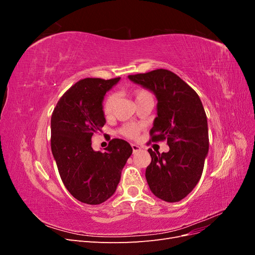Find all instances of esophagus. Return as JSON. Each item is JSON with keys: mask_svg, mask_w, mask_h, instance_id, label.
<instances>
[{"mask_svg": "<svg viewBox=\"0 0 255 255\" xmlns=\"http://www.w3.org/2000/svg\"><path fill=\"white\" fill-rule=\"evenodd\" d=\"M132 149H133V152H137V151L140 150V146L135 144V143H133V144H132Z\"/></svg>", "mask_w": 255, "mask_h": 255, "instance_id": "34e87169", "label": "esophagus"}]
</instances>
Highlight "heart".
Returning <instances> with one entry per match:
<instances>
[{
    "instance_id": "b5f03b06",
    "label": "heart",
    "mask_w": 255,
    "mask_h": 255,
    "mask_svg": "<svg viewBox=\"0 0 255 255\" xmlns=\"http://www.w3.org/2000/svg\"><path fill=\"white\" fill-rule=\"evenodd\" d=\"M134 97L136 100V103H138L144 99L152 98V95L151 92H149L145 89H137L134 91ZM116 100H117V98H116L115 95H109L104 99L103 104H102V110L106 117H110V116L113 115ZM119 132L121 135H123L127 138H129V139H135V138H137L138 135H139L140 128L134 125V123H128V125H125L119 129Z\"/></svg>"
}]
</instances>
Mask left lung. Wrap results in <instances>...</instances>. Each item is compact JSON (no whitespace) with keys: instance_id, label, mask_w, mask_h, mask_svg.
I'll list each match as a JSON object with an SVG mask.
<instances>
[{"instance_id":"1","label":"left lung","mask_w":255,"mask_h":255,"mask_svg":"<svg viewBox=\"0 0 255 255\" xmlns=\"http://www.w3.org/2000/svg\"><path fill=\"white\" fill-rule=\"evenodd\" d=\"M157 99V117L150 130L152 141L167 140V153L149 149L145 179L151 191L166 202L181 201L196 187L208 153L206 114L197 92L173 72L157 69L128 75Z\"/></svg>"}]
</instances>
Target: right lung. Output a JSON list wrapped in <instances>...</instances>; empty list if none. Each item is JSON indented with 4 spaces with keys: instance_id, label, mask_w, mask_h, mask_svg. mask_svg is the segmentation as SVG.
Instances as JSON below:
<instances>
[{
    "instance_id": "obj_1",
    "label": "right lung",
    "mask_w": 255,
    "mask_h": 255,
    "mask_svg": "<svg viewBox=\"0 0 255 255\" xmlns=\"http://www.w3.org/2000/svg\"><path fill=\"white\" fill-rule=\"evenodd\" d=\"M120 81L84 79L59 99L51 118V149L68 191L79 201L97 205L111 198L121 171L133 152L123 139L115 138L105 152L95 151L91 137L105 125L104 96Z\"/></svg>"
}]
</instances>
